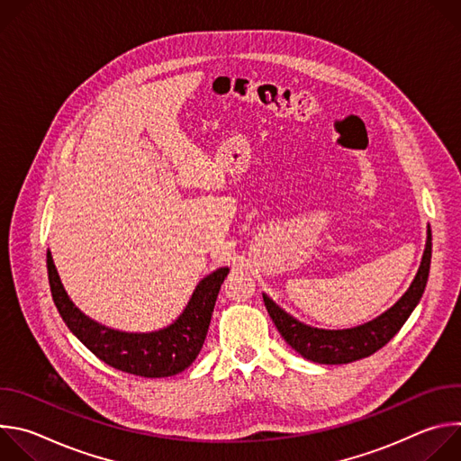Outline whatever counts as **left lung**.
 <instances>
[{
	"label": "left lung",
	"mask_w": 461,
	"mask_h": 461,
	"mask_svg": "<svg viewBox=\"0 0 461 461\" xmlns=\"http://www.w3.org/2000/svg\"><path fill=\"white\" fill-rule=\"evenodd\" d=\"M430 257L432 233L429 228L420 270L402 299L379 317L354 328H345V330H324V328L308 326L286 313L267 294H262V299H265L267 310L283 339L303 357L321 365L352 363L372 356L400 332V328L405 324L425 292L430 270Z\"/></svg>",
	"instance_id": "left-lung-1"
}]
</instances>
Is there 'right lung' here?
<instances>
[{
  "instance_id": "1",
  "label": "right lung",
  "mask_w": 461,
  "mask_h": 461,
  "mask_svg": "<svg viewBox=\"0 0 461 461\" xmlns=\"http://www.w3.org/2000/svg\"><path fill=\"white\" fill-rule=\"evenodd\" d=\"M230 268H219L196 285L184 312L162 330L135 334L107 328L82 313L65 292L47 249L52 301L69 330L109 366L142 377H167L185 370L199 356L215 301Z\"/></svg>"
}]
</instances>
